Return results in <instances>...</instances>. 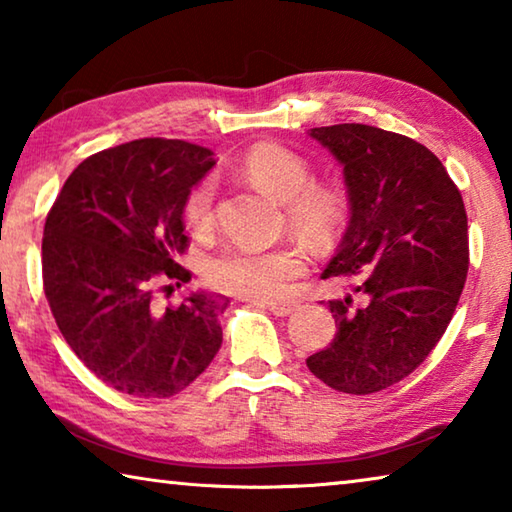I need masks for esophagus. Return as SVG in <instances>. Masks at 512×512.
Here are the masks:
<instances>
[{
	"label": "esophagus",
	"mask_w": 512,
	"mask_h": 512,
	"mask_svg": "<svg viewBox=\"0 0 512 512\" xmlns=\"http://www.w3.org/2000/svg\"><path fill=\"white\" fill-rule=\"evenodd\" d=\"M259 307H264L275 316H289L296 309V302H257Z\"/></svg>",
	"instance_id": "34e87169"
}]
</instances>
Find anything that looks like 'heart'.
Instances as JSON below:
<instances>
[{"label":"heart","instance_id":"b5f03b06","mask_svg":"<svg viewBox=\"0 0 512 512\" xmlns=\"http://www.w3.org/2000/svg\"><path fill=\"white\" fill-rule=\"evenodd\" d=\"M241 169L250 183L284 203L289 228L311 248H327L341 237L350 219V198L339 185L314 183V169L305 155L280 144H259L246 153ZM214 196L212 178H201L189 187L183 201L189 228H210ZM305 271L307 257L293 244H232L205 262V280L214 289L257 302L282 300Z\"/></svg>","mask_w":512,"mask_h":512}]
</instances>
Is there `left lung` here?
Masks as SVG:
<instances>
[{"instance_id":"8db88e82","label":"left lung","mask_w":512,"mask_h":512,"mask_svg":"<svg viewBox=\"0 0 512 512\" xmlns=\"http://www.w3.org/2000/svg\"><path fill=\"white\" fill-rule=\"evenodd\" d=\"M343 164L350 225L323 280L336 336L309 370L350 395L397 384L443 339L470 268L463 196L436 155L411 137L366 124L311 128Z\"/></svg>"}]
</instances>
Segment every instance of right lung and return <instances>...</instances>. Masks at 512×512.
Listing matches in <instances>:
<instances>
[{
  "instance_id": "obj_1",
  "label": "right lung",
  "mask_w": 512,
  "mask_h": 512,
  "mask_svg": "<svg viewBox=\"0 0 512 512\" xmlns=\"http://www.w3.org/2000/svg\"><path fill=\"white\" fill-rule=\"evenodd\" d=\"M210 149L144 137L85 158L60 189L42 235V289L60 334L119 393L171 397L219 352L228 300L158 293L192 280L183 201L212 169Z\"/></svg>"
}]
</instances>
